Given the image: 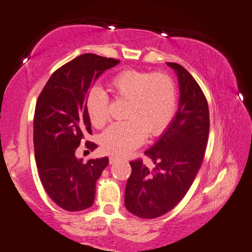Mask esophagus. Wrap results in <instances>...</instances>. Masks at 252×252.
<instances>
[{
  "mask_svg": "<svg viewBox=\"0 0 252 252\" xmlns=\"http://www.w3.org/2000/svg\"><path fill=\"white\" fill-rule=\"evenodd\" d=\"M116 160H118V158H116V157H114V156H111L110 157V164L113 165L114 163H116Z\"/></svg>",
  "mask_w": 252,
  "mask_h": 252,
  "instance_id": "esophagus-1",
  "label": "esophagus"
}]
</instances>
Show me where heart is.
<instances>
[{"instance_id": "heart-1", "label": "heart", "mask_w": 252, "mask_h": 252, "mask_svg": "<svg viewBox=\"0 0 252 252\" xmlns=\"http://www.w3.org/2000/svg\"><path fill=\"white\" fill-rule=\"evenodd\" d=\"M116 99L125 100V122L115 123L99 138L105 153L125 156L142 144L146 134L158 136L174 115L176 90L173 79L164 72L126 70L110 82ZM86 112L95 127L110 121V104L104 90L93 87L86 95Z\"/></svg>"}]
</instances>
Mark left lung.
Segmentation results:
<instances>
[{
  "label": "left lung",
  "mask_w": 252,
  "mask_h": 252,
  "mask_svg": "<svg viewBox=\"0 0 252 252\" xmlns=\"http://www.w3.org/2000/svg\"><path fill=\"white\" fill-rule=\"evenodd\" d=\"M166 64L179 81V108L155 144L145 152L155 167L141 159L130 162L126 208L141 219H156L170 212L190 189L205 156L209 133L207 99L194 78L178 63Z\"/></svg>",
  "instance_id": "8db88e82"
}]
</instances>
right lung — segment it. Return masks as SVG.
Segmentation results:
<instances>
[{
  "instance_id": "obj_1",
  "label": "right lung",
  "mask_w": 252,
  "mask_h": 252,
  "mask_svg": "<svg viewBox=\"0 0 252 252\" xmlns=\"http://www.w3.org/2000/svg\"><path fill=\"white\" fill-rule=\"evenodd\" d=\"M119 63L92 53L78 56L52 74L37 99L33 148L39 179L52 200L69 212L92 207L96 181L108 165L107 157L84 163L76 150L92 133L86 95L100 74ZM87 147L97 145L88 142Z\"/></svg>"
}]
</instances>
